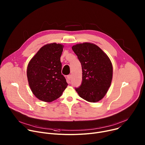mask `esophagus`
Instances as JSON below:
<instances>
[{
	"label": "esophagus",
	"instance_id": "esophagus-1",
	"mask_svg": "<svg viewBox=\"0 0 145 145\" xmlns=\"http://www.w3.org/2000/svg\"><path fill=\"white\" fill-rule=\"evenodd\" d=\"M71 78H72V75L71 74H69V75L67 76V79H68V81H71Z\"/></svg>",
	"mask_w": 145,
	"mask_h": 145
}]
</instances>
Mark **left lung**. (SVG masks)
<instances>
[{
    "mask_svg": "<svg viewBox=\"0 0 145 145\" xmlns=\"http://www.w3.org/2000/svg\"><path fill=\"white\" fill-rule=\"evenodd\" d=\"M82 67V82L75 89L83 99L92 103L99 101L107 93L112 78V63L97 45L85 42L72 46Z\"/></svg>",
    "mask_w": 145,
    "mask_h": 145,
    "instance_id": "8db88e82",
    "label": "left lung"
}]
</instances>
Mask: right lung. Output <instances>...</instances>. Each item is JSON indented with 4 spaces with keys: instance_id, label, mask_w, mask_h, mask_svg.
<instances>
[{
    "instance_id": "1",
    "label": "right lung",
    "mask_w": 145,
    "mask_h": 145,
    "mask_svg": "<svg viewBox=\"0 0 145 145\" xmlns=\"http://www.w3.org/2000/svg\"><path fill=\"white\" fill-rule=\"evenodd\" d=\"M64 46L52 43L41 48L30 61L27 77L33 94L40 100L53 101L59 97L68 86L61 74L60 57Z\"/></svg>"
}]
</instances>
